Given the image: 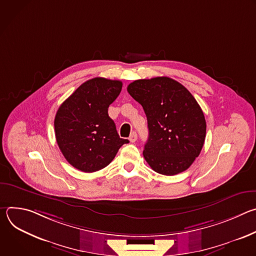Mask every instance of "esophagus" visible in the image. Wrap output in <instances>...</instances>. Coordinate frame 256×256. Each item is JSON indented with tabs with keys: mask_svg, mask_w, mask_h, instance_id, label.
Wrapping results in <instances>:
<instances>
[{
	"mask_svg": "<svg viewBox=\"0 0 256 256\" xmlns=\"http://www.w3.org/2000/svg\"><path fill=\"white\" fill-rule=\"evenodd\" d=\"M136 138H138V134H136V132H132L130 134V138H128L130 142H134L136 140Z\"/></svg>",
	"mask_w": 256,
	"mask_h": 256,
	"instance_id": "1",
	"label": "esophagus"
}]
</instances>
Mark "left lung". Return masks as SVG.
<instances>
[{
  "label": "left lung",
  "instance_id": "8db88e82",
  "mask_svg": "<svg viewBox=\"0 0 256 256\" xmlns=\"http://www.w3.org/2000/svg\"><path fill=\"white\" fill-rule=\"evenodd\" d=\"M128 92L147 116L149 138L142 155L151 168L169 176L190 168L202 149L206 130L192 93L168 77L134 81Z\"/></svg>",
  "mask_w": 256,
  "mask_h": 256
}]
</instances>
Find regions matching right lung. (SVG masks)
<instances>
[{"label":"right lung","mask_w":256,"mask_h":256,"mask_svg":"<svg viewBox=\"0 0 256 256\" xmlns=\"http://www.w3.org/2000/svg\"><path fill=\"white\" fill-rule=\"evenodd\" d=\"M118 80L93 78L83 83L58 109L54 132L66 160L83 172H95L110 163L128 140L120 138L108 107L120 95Z\"/></svg>","instance_id":"add662e5"}]
</instances>
